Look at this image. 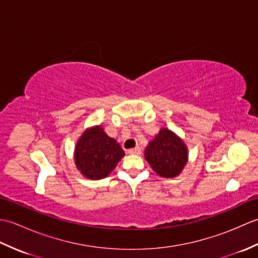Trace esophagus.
<instances>
[{
	"label": "esophagus",
	"instance_id": "esophagus-1",
	"mask_svg": "<svg viewBox=\"0 0 258 258\" xmlns=\"http://www.w3.org/2000/svg\"><path fill=\"white\" fill-rule=\"evenodd\" d=\"M127 153H128V154L139 155V154H141V149H140V147H134V149H130L127 151Z\"/></svg>",
	"mask_w": 258,
	"mask_h": 258
}]
</instances>
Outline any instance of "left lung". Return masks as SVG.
Here are the masks:
<instances>
[{"instance_id":"obj_1","label":"left lung","mask_w":258,"mask_h":258,"mask_svg":"<svg viewBox=\"0 0 258 258\" xmlns=\"http://www.w3.org/2000/svg\"><path fill=\"white\" fill-rule=\"evenodd\" d=\"M145 158L162 177H175L187 163V149L171 131L162 128L145 150Z\"/></svg>"}]
</instances>
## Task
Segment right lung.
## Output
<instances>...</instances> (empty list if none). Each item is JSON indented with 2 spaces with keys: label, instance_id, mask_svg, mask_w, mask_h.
<instances>
[{
  "label": "right lung",
  "instance_id": "right-lung-1",
  "mask_svg": "<svg viewBox=\"0 0 258 258\" xmlns=\"http://www.w3.org/2000/svg\"><path fill=\"white\" fill-rule=\"evenodd\" d=\"M124 154L122 147L104 133L102 126H95L81 136L74 158L76 167L84 176L101 179L113 171Z\"/></svg>",
  "mask_w": 258,
  "mask_h": 258
}]
</instances>
